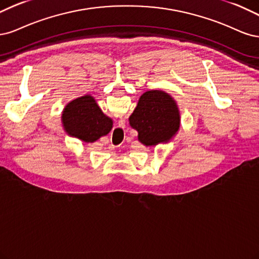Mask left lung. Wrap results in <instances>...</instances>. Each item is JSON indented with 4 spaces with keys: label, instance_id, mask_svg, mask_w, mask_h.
<instances>
[{
    "label": "left lung",
    "instance_id": "left-lung-1",
    "mask_svg": "<svg viewBox=\"0 0 259 259\" xmlns=\"http://www.w3.org/2000/svg\"><path fill=\"white\" fill-rule=\"evenodd\" d=\"M130 126L139 133L145 146L169 142L180 129V111L175 100L161 90H149L142 95L129 117Z\"/></svg>",
    "mask_w": 259,
    "mask_h": 259
}]
</instances>
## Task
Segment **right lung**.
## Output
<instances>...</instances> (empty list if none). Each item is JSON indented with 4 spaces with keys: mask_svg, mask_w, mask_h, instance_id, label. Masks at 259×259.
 Instances as JSON below:
<instances>
[{
    "mask_svg": "<svg viewBox=\"0 0 259 259\" xmlns=\"http://www.w3.org/2000/svg\"><path fill=\"white\" fill-rule=\"evenodd\" d=\"M65 132L87 143H94L113 128V120L101 111L91 96H82L66 104L62 112Z\"/></svg>",
    "mask_w": 259,
    "mask_h": 259,
    "instance_id": "add662e5",
    "label": "right lung"
}]
</instances>
